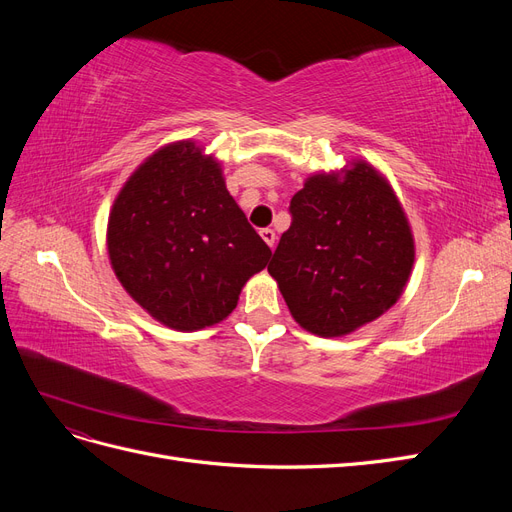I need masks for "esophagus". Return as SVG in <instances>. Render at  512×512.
Here are the masks:
<instances>
[{
  "mask_svg": "<svg viewBox=\"0 0 512 512\" xmlns=\"http://www.w3.org/2000/svg\"><path fill=\"white\" fill-rule=\"evenodd\" d=\"M260 237L265 239V243H267V245L271 247V250H273V247H275V239H277V237H275V230H271V228H262V230H260Z\"/></svg>",
  "mask_w": 512,
  "mask_h": 512,
  "instance_id": "esophagus-1",
  "label": "esophagus"
}]
</instances>
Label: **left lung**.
<instances>
[{"label":"left lung","instance_id":"left-lung-1","mask_svg":"<svg viewBox=\"0 0 512 512\" xmlns=\"http://www.w3.org/2000/svg\"><path fill=\"white\" fill-rule=\"evenodd\" d=\"M290 215L269 273L305 331L342 337L395 305L414 265V241L378 170L354 162L344 177H309Z\"/></svg>","mask_w":512,"mask_h":512}]
</instances>
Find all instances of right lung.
Masks as SVG:
<instances>
[{
    "label": "right lung",
    "instance_id": "obj_1",
    "mask_svg": "<svg viewBox=\"0 0 512 512\" xmlns=\"http://www.w3.org/2000/svg\"><path fill=\"white\" fill-rule=\"evenodd\" d=\"M106 243L130 297L179 331L224 320L271 256L228 194L220 164L188 141L136 168L115 198Z\"/></svg>",
    "mask_w": 512,
    "mask_h": 512
}]
</instances>
